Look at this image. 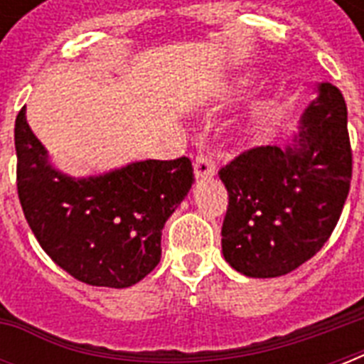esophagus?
Returning <instances> with one entry per match:
<instances>
[{
	"label": "esophagus",
	"mask_w": 364,
	"mask_h": 364,
	"mask_svg": "<svg viewBox=\"0 0 364 364\" xmlns=\"http://www.w3.org/2000/svg\"><path fill=\"white\" fill-rule=\"evenodd\" d=\"M213 173H215V162L211 160L210 154H198L196 160H194V176H196V179L213 176Z\"/></svg>",
	"instance_id": "34e87169"
}]
</instances>
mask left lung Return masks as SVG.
<instances>
[{
  "mask_svg": "<svg viewBox=\"0 0 364 364\" xmlns=\"http://www.w3.org/2000/svg\"><path fill=\"white\" fill-rule=\"evenodd\" d=\"M228 191L223 255L249 277L285 276L325 245L344 210L351 145L344 96L317 85L287 147L249 149L219 170Z\"/></svg>",
  "mask_w": 364,
  "mask_h": 364,
  "instance_id": "1",
  "label": "left lung"
}]
</instances>
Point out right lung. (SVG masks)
Listing matches in <instances>:
<instances>
[{
    "label": "right lung",
    "instance_id": "right-lung-1",
    "mask_svg": "<svg viewBox=\"0 0 364 364\" xmlns=\"http://www.w3.org/2000/svg\"><path fill=\"white\" fill-rule=\"evenodd\" d=\"M16 188L31 232L70 276L124 289L160 262V238L194 181L187 156L141 160L102 176L71 177L48 162L26 121L14 122Z\"/></svg>",
    "mask_w": 364,
    "mask_h": 364
}]
</instances>
